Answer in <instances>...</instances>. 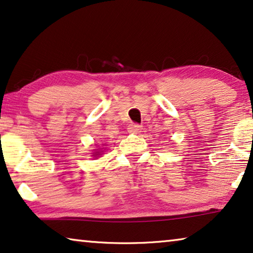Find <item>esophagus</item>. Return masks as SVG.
<instances>
[{
  "instance_id": "34e87169",
  "label": "esophagus",
  "mask_w": 253,
  "mask_h": 253,
  "mask_svg": "<svg viewBox=\"0 0 253 253\" xmlns=\"http://www.w3.org/2000/svg\"><path fill=\"white\" fill-rule=\"evenodd\" d=\"M142 126L141 125H137V124H133V125H129V127H128V131L131 134H138L141 133L142 131Z\"/></svg>"
}]
</instances>
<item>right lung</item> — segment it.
Returning <instances> with one entry per match:
<instances>
[{"mask_svg":"<svg viewBox=\"0 0 253 253\" xmlns=\"http://www.w3.org/2000/svg\"><path fill=\"white\" fill-rule=\"evenodd\" d=\"M100 154H101V153L99 152V151H97V152H95V153H93V156H94V157H97V156H100Z\"/></svg>","mask_w":253,"mask_h":253,"instance_id":"right-lung-1","label":"right lung"}]
</instances>
